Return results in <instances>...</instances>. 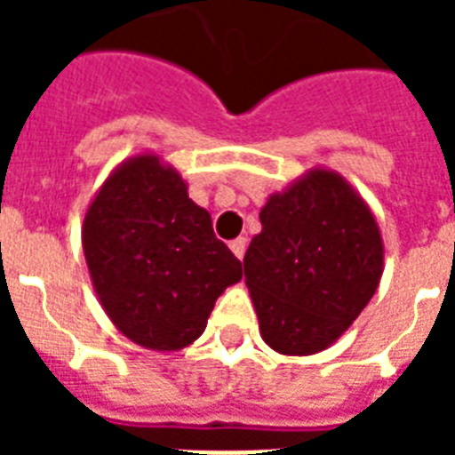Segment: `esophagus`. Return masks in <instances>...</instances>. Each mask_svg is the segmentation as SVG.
<instances>
[{"label": "esophagus", "instance_id": "1", "mask_svg": "<svg viewBox=\"0 0 455 455\" xmlns=\"http://www.w3.org/2000/svg\"><path fill=\"white\" fill-rule=\"evenodd\" d=\"M228 248H231V252H234L238 259H243V255H245V248H248V241H245V238H235V241H231V245H228Z\"/></svg>", "mask_w": 455, "mask_h": 455}]
</instances>
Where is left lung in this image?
<instances>
[{
  "label": "left lung",
  "instance_id": "obj_1",
  "mask_svg": "<svg viewBox=\"0 0 455 455\" xmlns=\"http://www.w3.org/2000/svg\"><path fill=\"white\" fill-rule=\"evenodd\" d=\"M243 267L259 335L285 356L328 349L359 318L385 267L373 210L342 174L311 167L264 203Z\"/></svg>",
  "mask_w": 455,
  "mask_h": 455
}]
</instances>
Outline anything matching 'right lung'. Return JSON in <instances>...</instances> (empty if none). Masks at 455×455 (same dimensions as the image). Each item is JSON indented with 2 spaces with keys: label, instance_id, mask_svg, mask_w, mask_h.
<instances>
[{
  "label": "right lung",
  "instance_id": "obj_1",
  "mask_svg": "<svg viewBox=\"0 0 455 455\" xmlns=\"http://www.w3.org/2000/svg\"><path fill=\"white\" fill-rule=\"evenodd\" d=\"M82 250L113 325L153 352L193 345L217 298L243 278V264L214 238L210 212L156 153L127 157L99 186Z\"/></svg>",
  "mask_w": 455,
  "mask_h": 455
}]
</instances>
